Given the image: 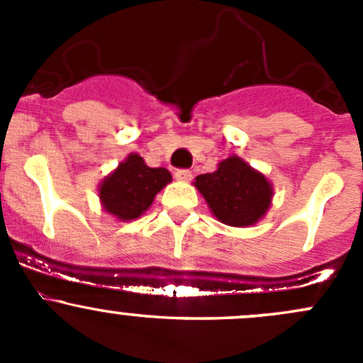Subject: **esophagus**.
<instances>
[{"label": "esophagus", "instance_id": "34e87169", "mask_svg": "<svg viewBox=\"0 0 363 363\" xmlns=\"http://www.w3.org/2000/svg\"><path fill=\"white\" fill-rule=\"evenodd\" d=\"M191 177L193 174L188 168H179V170H175V179H177V181H191Z\"/></svg>", "mask_w": 363, "mask_h": 363}]
</instances>
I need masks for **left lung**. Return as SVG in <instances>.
<instances>
[{
	"label": "left lung",
	"mask_w": 363,
	"mask_h": 363,
	"mask_svg": "<svg viewBox=\"0 0 363 363\" xmlns=\"http://www.w3.org/2000/svg\"><path fill=\"white\" fill-rule=\"evenodd\" d=\"M195 186L216 218L230 226L255 225L272 199V186L242 160L232 156L212 174L196 177Z\"/></svg>",
	"instance_id": "left-lung-1"
}]
</instances>
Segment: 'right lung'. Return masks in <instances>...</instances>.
<instances>
[{"instance_id": "add662e5", "label": "right lung", "mask_w": 363, "mask_h": 363, "mask_svg": "<svg viewBox=\"0 0 363 363\" xmlns=\"http://www.w3.org/2000/svg\"><path fill=\"white\" fill-rule=\"evenodd\" d=\"M172 181L167 168H151L138 155H130L100 186L105 211L123 221L138 218L149 208L156 193Z\"/></svg>"}]
</instances>
